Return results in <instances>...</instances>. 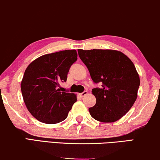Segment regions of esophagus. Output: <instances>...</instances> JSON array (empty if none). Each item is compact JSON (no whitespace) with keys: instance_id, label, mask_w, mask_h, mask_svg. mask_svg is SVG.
Returning <instances> with one entry per match:
<instances>
[{"instance_id":"obj_1","label":"esophagus","mask_w":160,"mask_h":160,"mask_svg":"<svg viewBox=\"0 0 160 160\" xmlns=\"http://www.w3.org/2000/svg\"><path fill=\"white\" fill-rule=\"evenodd\" d=\"M87 94H88V92L87 91H84V92H82V93L79 94V95H80L81 97H84L86 95H87Z\"/></svg>"}]
</instances>
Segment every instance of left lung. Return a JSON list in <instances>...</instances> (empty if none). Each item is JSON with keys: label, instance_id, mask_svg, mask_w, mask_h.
<instances>
[{"label": "left lung", "instance_id": "1", "mask_svg": "<svg viewBox=\"0 0 160 160\" xmlns=\"http://www.w3.org/2000/svg\"><path fill=\"white\" fill-rule=\"evenodd\" d=\"M78 56L89 71L93 82L102 87L92 89L96 104L89 108L98 121L115 122L128 112L137 98L139 76L133 62L114 50H78Z\"/></svg>", "mask_w": 160, "mask_h": 160}]
</instances>
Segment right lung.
<instances>
[{
  "instance_id": "add662e5",
  "label": "right lung",
  "mask_w": 160,
  "mask_h": 160,
  "mask_svg": "<svg viewBox=\"0 0 160 160\" xmlns=\"http://www.w3.org/2000/svg\"><path fill=\"white\" fill-rule=\"evenodd\" d=\"M77 61L76 50L46 54L30 63L25 70L21 89L27 110L44 123L63 121L77 99L76 94L60 92L66 82L70 67Z\"/></svg>"
}]
</instances>
